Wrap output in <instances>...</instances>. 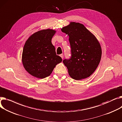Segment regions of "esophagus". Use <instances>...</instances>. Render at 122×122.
Returning <instances> with one entry per match:
<instances>
[{
	"label": "esophagus",
	"instance_id": "34e87169",
	"mask_svg": "<svg viewBox=\"0 0 122 122\" xmlns=\"http://www.w3.org/2000/svg\"><path fill=\"white\" fill-rule=\"evenodd\" d=\"M60 56L61 57V58H62V59L64 58V55H63V54H60Z\"/></svg>",
	"mask_w": 122,
	"mask_h": 122
}]
</instances>
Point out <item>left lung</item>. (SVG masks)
Here are the masks:
<instances>
[{
	"instance_id": "1",
	"label": "left lung",
	"mask_w": 122,
	"mask_h": 122,
	"mask_svg": "<svg viewBox=\"0 0 122 122\" xmlns=\"http://www.w3.org/2000/svg\"><path fill=\"white\" fill-rule=\"evenodd\" d=\"M61 31L69 36L71 57L63 61L70 76L80 80L90 76L98 67L102 56L98 40L81 23L71 22Z\"/></svg>"
}]
</instances>
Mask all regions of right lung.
I'll return each instance as SVG.
<instances>
[{
    "label": "right lung",
    "instance_id": "add662e5",
    "mask_svg": "<svg viewBox=\"0 0 122 122\" xmlns=\"http://www.w3.org/2000/svg\"><path fill=\"white\" fill-rule=\"evenodd\" d=\"M56 31L44 29L32 34L24 46L22 62L29 74L36 77L44 78L49 76L57 64L61 62L57 55L51 39Z\"/></svg>",
    "mask_w": 122,
    "mask_h": 122
}]
</instances>
